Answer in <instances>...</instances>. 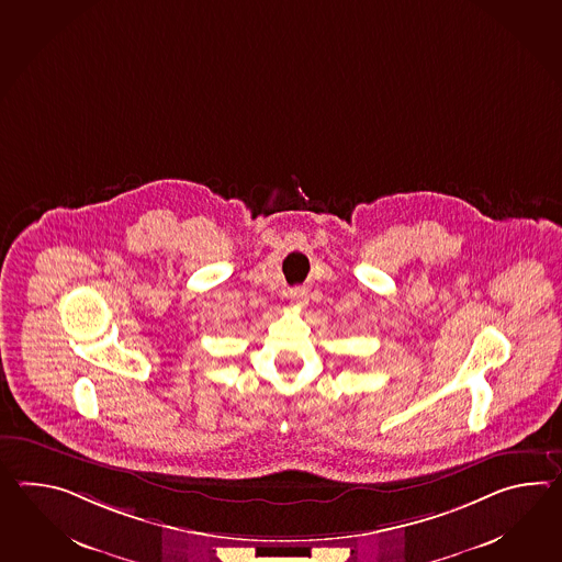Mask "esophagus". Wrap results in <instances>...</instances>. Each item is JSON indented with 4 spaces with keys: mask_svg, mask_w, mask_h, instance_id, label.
I'll return each instance as SVG.
<instances>
[{
    "mask_svg": "<svg viewBox=\"0 0 562 562\" xmlns=\"http://www.w3.org/2000/svg\"><path fill=\"white\" fill-rule=\"evenodd\" d=\"M290 299H292L294 304H299V306H306L308 304V294H306L304 288H292L290 290Z\"/></svg>",
    "mask_w": 562,
    "mask_h": 562,
    "instance_id": "esophagus-1",
    "label": "esophagus"
}]
</instances>
